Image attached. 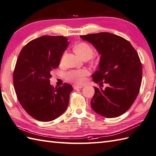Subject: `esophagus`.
I'll return each instance as SVG.
<instances>
[{
    "label": "esophagus",
    "mask_w": 156,
    "mask_h": 156,
    "mask_svg": "<svg viewBox=\"0 0 156 156\" xmlns=\"http://www.w3.org/2000/svg\"><path fill=\"white\" fill-rule=\"evenodd\" d=\"M83 87V85H75L73 86L74 90H77V89H81Z\"/></svg>",
    "instance_id": "34e87169"
}]
</instances>
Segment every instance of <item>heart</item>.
Instances as JSON below:
<instances>
[{"mask_svg": "<svg viewBox=\"0 0 156 156\" xmlns=\"http://www.w3.org/2000/svg\"><path fill=\"white\" fill-rule=\"evenodd\" d=\"M74 50L76 53L84 60L90 59L94 55V48L91 45L86 42H82L76 44L74 47ZM88 75L89 71L85 69L72 70L66 74V77L69 81H71L79 85H81L85 82V77Z\"/></svg>", "mask_w": 156, "mask_h": 156, "instance_id": "obj_1", "label": "heart"}]
</instances>
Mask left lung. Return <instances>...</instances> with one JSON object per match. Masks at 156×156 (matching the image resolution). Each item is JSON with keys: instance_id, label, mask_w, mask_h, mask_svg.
Instances as JSON below:
<instances>
[{"instance_id": "1", "label": "left lung", "mask_w": 156, "mask_h": 156, "mask_svg": "<svg viewBox=\"0 0 156 156\" xmlns=\"http://www.w3.org/2000/svg\"><path fill=\"white\" fill-rule=\"evenodd\" d=\"M101 54L98 70L92 75L96 83H108L104 90L94 87L91 108L106 118L126 112L136 100L142 80V65L137 52L128 40L117 35L100 32L80 36Z\"/></svg>"}]
</instances>
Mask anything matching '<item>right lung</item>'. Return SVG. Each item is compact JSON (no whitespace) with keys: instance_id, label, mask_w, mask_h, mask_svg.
<instances>
[{"instance_id":"right-lung-1","label":"right lung","mask_w":156,"mask_h":156,"mask_svg":"<svg viewBox=\"0 0 156 156\" xmlns=\"http://www.w3.org/2000/svg\"><path fill=\"white\" fill-rule=\"evenodd\" d=\"M68 45L65 36H41L22 48L16 62L13 85L17 99L26 112L40 121L56 119L68 106L71 85L54 87L50 84Z\"/></svg>"}]
</instances>
